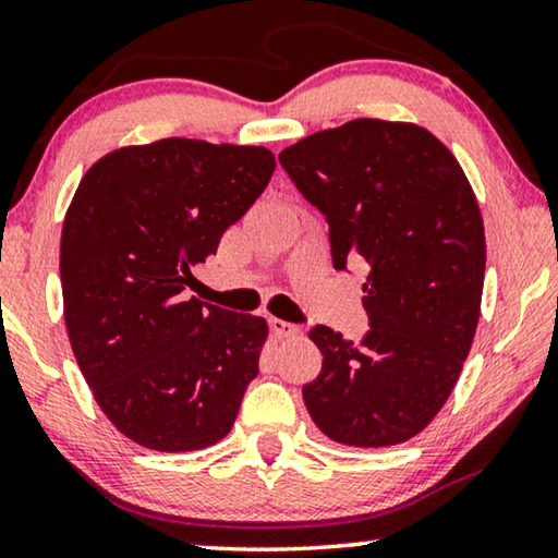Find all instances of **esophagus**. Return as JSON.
Returning <instances> with one entry per match:
<instances>
[{
	"mask_svg": "<svg viewBox=\"0 0 558 558\" xmlns=\"http://www.w3.org/2000/svg\"><path fill=\"white\" fill-rule=\"evenodd\" d=\"M270 328L272 333L280 336V339H295V336H301V326L288 324V320H280V318H270Z\"/></svg>",
	"mask_w": 558,
	"mask_h": 558,
	"instance_id": "obj_1",
	"label": "esophagus"
}]
</instances>
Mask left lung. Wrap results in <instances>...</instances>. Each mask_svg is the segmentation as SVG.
Masks as SVG:
<instances>
[{"mask_svg": "<svg viewBox=\"0 0 558 558\" xmlns=\"http://www.w3.org/2000/svg\"><path fill=\"white\" fill-rule=\"evenodd\" d=\"M278 159L326 217L333 268L368 265V331L354 343L311 328L324 366L303 402L333 442H404L447 402L473 347L485 278L475 194L442 141L414 123L356 119Z\"/></svg>", "mask_w": 558, "mask_h": 558, "instance_id": "8db88e82", "label": "left lung"}]
</instances>
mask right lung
I'll return each mask as SVG.
<instances>
[{
  "label": "right lung",
  "instance_id": "obj_1",
  "mask_svg": "<svg viewBox=\"0 0 558 558\" xmlns=\"http://www.w3.org/2000/svg\"><path fill=\"white\" fill-rule=\"evenodd\" d=\"M272 171L263 146L161 138L104 156L70 202L60 240L70 347L106 417L148 450L219 442L260 372L265 318L182 293Z\"/></svg>",
  "mask_w": 558,
  "mask_h": 558
}]
</instances>
